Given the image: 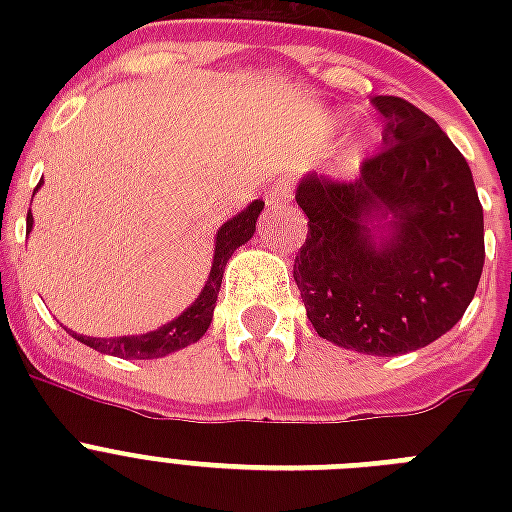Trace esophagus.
Segmentation results:
<instances>
[{"instance_id": "esophagus-1", "label": "esophagus", "mask_w": 512, "mask_h": 512, "mask_svg": "<svg viewBox=\"0 0 512 512\" xmlns=\"http://www.w3.org/2000/svg\"><path fill=\"white\" fill-rule=\"evenodd\" d=\"M292 199V183H289L287 177H279L276 183H273L271 193H268V204H281V201Z\"/></svg>"}]
</instances>
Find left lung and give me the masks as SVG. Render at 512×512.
Wrapping results in <instances>:
<instances>
[{
  "mask_svg": "<svg viewBox=\"0 0 512 512\" xmlns=\"http://www.w3.org/2000/svg\"><path fill=\"white\" fill-rule=\"evenodd\" d=\"M372 103L385 148L364 159L361 175L340 183L313 172L297 185L308 239L292 273L319 337L398 356L446 335L468 311L484 271V209L436 119L396 95ZM380 222L386 231L374 234Z\"/></svg>",
  "mask_w": 512,
  "mask_h": 512,
  "instance_id": "8db88e82",
  "label": "left lung"
}]
</instances>
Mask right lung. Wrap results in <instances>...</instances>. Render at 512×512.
<instances>
[{"instance_id": "right-lung-1", "label": "right lung", "mask_w": 512, "mask_h": 512, "mask_svg": "<svg viewBox=\"0 0 512 512\" xmlns=\"http://www.w3.org/2000/svg\"><path fill=\"white\" fill-rule=\"evenodd\" d=\"M265 201H252L244 212H239L236 217H231L228 223L217 231L215 241V260H212V271H209V279L201 289V295L193 300L191 308H185L177 319H172L170 324L154 329V332H146V335H127V337H84L74 335L76 340L90 345V348L100 350V353H108V356L119 358H162L170 356L175 350L191 345V342L201 340V335L207 332L209 324H212V311H215L217 292H220V281H223L225 263L231 260V255L244 244V241L252 239L255 233V223L260 212H263ZM34 225V217H26V228L31 231Z\"/></svg>"}]
</instances>
